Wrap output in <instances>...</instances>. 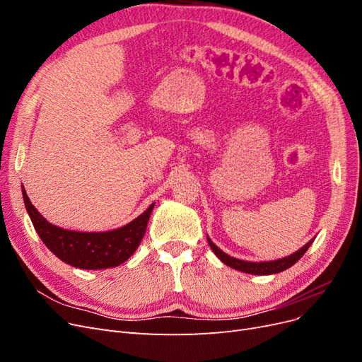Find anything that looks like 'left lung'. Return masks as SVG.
<instances>
[{
	"label": "left lung",
	"instance_id": "8db88e82",
	"mask_svg": "<svg viewBox=\"0 0 362 362\" xmlns=\"http://www.w3.org/2000/svg\"><path fill=\"white\" fill-rule=\"evenodd\" d=\"M208 240V245H210L211 250L216 254V257L221 259L222 262H225L226 266L233 267L235 270L240 272H245V273H250V275H275V273L284 272L287 270L288 267H291L293 264L298 262L308 247L313 245L314 238L310 240L308 243H306L303 247H300L298 252H294V254L286 257V258H281V259H275V261H261V262H252V261H243V259H238L234 257H229L228 254H225L223 250L218 249L211 240L210 237H206Z\"/></svg>",
	"mask_w": 362,
	"mask_h": 362
}]
</instances>
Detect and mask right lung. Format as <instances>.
<instances>
[{"label": "right lung", "instance_id": "1", "mask_svg": "<svg viewBox=\"0 0 362 362\" xmlns=\"http://www.w3.org/2000/svg\"><path fill=\"white\" fill-rule=\"evenodd\" d=\"M23 198L33 226L45 246L66 264L86 270L110 269L125 262L139 247L145 235L151 213L154 210L152 204L133 222L113 231L81 233L49 223L30 202L24 187Z\"/></svg>", "mask_w": 362, "mask_h": 362}]
</instances>
